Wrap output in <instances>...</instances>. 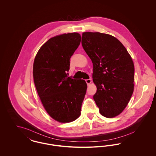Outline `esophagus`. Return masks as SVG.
<instances>
[{
    "instance_id": "34e87169",
    "label": "esophagus",
    "mask_w": 156,
    "mask_h": 156,
    "mask_svg": "<svg viewBox=\"0 0 156 156\" xmlns=\"http://www.w3.org/2000/svg\"><path fill=\"white\" fill-rule=\"evenodd\" d=\"M85 81L87 82V85H89V84L92 82V80H91L90 79H88V80H85Z\"/></svg>"
}]
</instances>
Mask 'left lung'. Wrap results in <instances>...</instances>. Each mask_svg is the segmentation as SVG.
Returning <instances> with one entry per match:
<instances>
[{
    "label": "left lung",
    "instance_id": "obj_1",
    "mask_svg": "<svg viewBox=\"0 0 156 156\" xmlns=\"http://www.w3.org/2000/svg\"><path fill=\"white\" fill-rule=\"evenodd\" d=\"M82 45L93 63L97 87L94 99L100 113L111 118L125 109L134 90V67L131 56L116 38L99 32H84Z\"/></svg>",
    "mask_w": 156,
    "mask_h": 156
}]
</instances>
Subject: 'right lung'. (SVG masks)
Masks as SVG:
<instances>
[{
	"instance_id": "1",
	"label": "right lung",
	"mask_w": 156,
	"mask_h": 156,
	"mask_svg": "<svg viewBox=\"0 0 156 156\" xmlns=\"http://www.w3.org/2000/svg\"><path fill=\"white\" fill-rule=\"evenodd\" d=\"M77 33L50 38L36 55L33 74L38 95L48 114L61 123L73 122L81 115L87 85L68 76L69 59L80 44Z\"/></svg>"
}]
</instances>
